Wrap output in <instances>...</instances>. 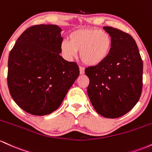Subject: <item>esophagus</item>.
Wrapping results in <instances>:
<instances>
[{
	"label": "esophagus",
	"instance_id": "34e87169",
	"mask_svg": "<svg viewBox=\"0 0 152 152\" xmlns=\"http://www.w3.org/2000/svg\"><path fill=\"white\" fill-rule=\"evenodd\" d=\"M80 75H83L85 73V69L83 67H80Z\"/></svg>",
	"mask_w": 152,
	"mask_h": 152
}]
</instances>
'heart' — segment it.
Here are the masks:
<instances>
[{"instance_id":"b5f03b06","label":"heart","mask_w":152,"mask_h":152,"mask_svg":"<svg viewBox=\"0 0 152 152\" xmlns=\"http://www.w3.org/2000/svg\"><path fill=\"white\" fill-rule=\"evenodd\" d=\"M69 41L60 45L61 52L71 60L80 52V58L85 65L96 67L108 58L112 49V39L108 33L95 28H83L72 32Z\"/></svg>"}]
</instances>
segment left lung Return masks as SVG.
<instances>
[{
  "instance_id": "obj_1",
  "label": "left lung",
  "mask_w": 152,
  "mask_h": 152,
  "mask_svg": "<svg viewBox=\"0 0 152 152\" xmlns=\"http://www.w3.org/2000/svg\"><path fill=\"white\" fill-rule=\"evenodd\" d=\"M103 29L111 37L112 49L105 62L85 69L90 80L87 91L97 113L116 118L130 111L140 98L143 62L131 35L110 26Z\"/></svg>"
}]
</instances>
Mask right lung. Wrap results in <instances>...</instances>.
Returning a JSON list of instances; mask_svg holds the SVG:
<instances>
[{"label":"right lung","mask_w":152,"mask_h":152,"mask_svg":"<svg viewBox=\"0 0 152 152\" xmlns=\"http://www.w3.org/2000/svg\"><path fill=\"white\" fill-rule=\"evenodd\" d=\"M57 25H35L25 30L11 49L8 86L17 105L35 115L60 106L80 74L77 63L60 56L63 38Z\"/></svg>","instance_id":"right-lung-1"}]
</instances>
